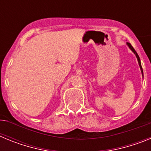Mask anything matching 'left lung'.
Masks as SVG:
<instances>
[{"mask_svg":"<svg viewBox=\"0 0 151 151\" xmlns=\"http://www.w3.org/2000/svg\"><path fill=\"white\" fill-rule=\"evenodd\" d=\"M126 45H128V47H129V48H130V50H132V51L134 53V54H135L136 57H137V60H138V64H139V66H140V69H141V73H142V76H144V74H143V69H142V67H141V60H140V57L138 55V54H137V52L135 51V50H134V48H133V47L132 46V45H131L130 43H129V42H127L126 43Z\"/></svg>","mask_w":151,"mask_h":151,"instance_id":"8db88e82","label":"left lung"}]
</instances>
